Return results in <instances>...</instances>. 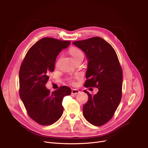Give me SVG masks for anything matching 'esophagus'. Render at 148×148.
Listing matches in <instances>:
<instances>
[{"mask_svg": "<svg viewBox=\"0 0 148 148\" xmlns=\"http://www.w3.org/2000/svg\"><path fill=\"white\" fill-rule=\"evenodd\" d=\"M79 92H80V91L78 90L77 89H73L72 91H71V93H72L73 95H77V94H78Z\"/></svg>", "mask_w": 148, "mask_h": 148, "instance_id": "esophagus-1", "label": "esophagus"}]
</instances>
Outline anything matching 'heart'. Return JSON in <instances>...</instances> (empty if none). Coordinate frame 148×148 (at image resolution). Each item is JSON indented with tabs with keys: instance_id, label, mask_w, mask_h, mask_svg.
Listing matches in <instances>:
<instances>
[{
	"instance_id": "obj_1",
	"label": "heart",
	"mask_w": 148,
	"mask_h": 148,
	"mask_svg": "<svg viewBox=\"0 0 148 148\" xmlns=\"http://www.w3.org/2000/svg\"><path fill=\"white\" fill-rule=\"evenodd\" d=\"M70 54L72 56V57L73 58V59H76L78 57L82 56H84L83 52L80 50V49L77 48V47H73L71 50H70ZM71 83L74 84V81H71Z\"/></svg>"
}]
</instances>
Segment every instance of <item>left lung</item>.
<instances>
[{"label":"left lung","mask_w":148,"mask_h":148,"mask_svg":"<svg viewBox=\"0 0 148 148\" xmlns=\"http://www.w3.org/2000/svg\"><path fill=\"white\" fill-rule=\"evenodd\" d=\"M73 43L84 52L88 60L84 86L99 90L94 95L84 90L88 96L83 108L84 116L90 124L101 126L112 119L120 103L122 68L114 48L99 37Z\"/></svg>","instance_id":"obj_1"}]
</instances>
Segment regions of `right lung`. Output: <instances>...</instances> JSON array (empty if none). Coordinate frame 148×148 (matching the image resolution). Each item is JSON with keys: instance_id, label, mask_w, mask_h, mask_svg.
I'll return each instance as SVG.
<instances>
[{"instance_id": "1", "label": "right lung", "mask_w": 148, "mask_h": 148, "mask_svg": "<svg viewBox=\"0 0 148 148\" xmlns=\"http://www.w3.org/2000/svg\"><path fill=\"white\" fill-rule=\"evenodd\" d=\"M70 42L42 38L29 48L19 68V96L28 116L40 125H51L60 119L64 111V97L71 95L68 86H61L52 92L46 87L58 55Z\"/></svg>"}]
</instances>
